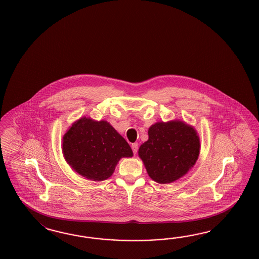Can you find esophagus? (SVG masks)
<instances>
[{
    "instance_id": "esophagus-1",
    "label": "esophagus",
    "mask_w": 259,
    "mask_h": 259,
    "mask_svg": "<svg viewBox=\"0 0 259 259\" xmlns=\"http://www.w3.org/2000/svg\"><path fill=\"white\" fill-rule=\"evenodd\" d=\"M131 147H132L133 153H134L135 155H136V154H137V152H138V149H139V144H138L137 143H132Z\"/></svg>"
}]
</instances>
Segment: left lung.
<instances>
[{
	"label": "left lung",
	"instance_id": "obj_1",
	"mask_svg": "<svg viewBox=\"0 0 259 259\" xmlns=\"http://www.w3.org/2000/svg\"><path fill=\"white\" fill-rule=\"evenodd\" d=\"M148 137L141 145L139 156L155 182L172 183L195 164L200 142L192 127L179 120L157 122L149 128Z\"/></svg>",
	"mask_w": 259,
	"mask_h": 259
}]
</instances>
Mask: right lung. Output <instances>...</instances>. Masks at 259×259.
Masks as SVG:
<instances>
[{
  "label": "right lung",
  "instance_id": "obj_1",
  "mask_svg": "<svg viewBox=\"0 0 259 259\" xmlns=\"http://www.w3.org/2000/svg\"><path fill=\"white\" fill-rule=\"evenodd\" d=\"M66 161L83 177L93 181L109 178L122 157H132L130 145L107 121L83 117L63 138Z\"/></svg>",
  "mask_w": 259,
  "mask_h": 259
}]
</instances>
